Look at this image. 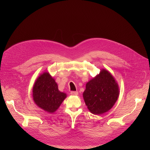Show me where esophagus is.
<instances>
[{"label": "esophagus", "mask_w": 150, "mask_h": 150, "mask_svg": "<svg viewBox=\"0 0 150 150\" xmlns=\"http://www.w3.org/2000/svg\"><path fill=\"white\" fill-rule=\"evenodd\" d=\"M71 95H74V96H77V95H78V94H79V92H77V91H72V92H71Z\"/></svg>", "instance_id": "34e87169"}]
</instances>
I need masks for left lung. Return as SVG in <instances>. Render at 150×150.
Segmentation results:
<instances>
[{
  "mask_svg": "<svg viewBox=\"0 0 150 150\" xmlns=\"http://www.w3.org/2000/svg\"><path fill=\"white\" fill-rule=\"evenodd\" d=\"M83 98L89 111L100 115L110 110L117 102L119 86L112 75L105 69L86 84Z\"/></svg>",
  "mask_w": 150,
  "mask_h": 150,
  "instance_id": "left-lung-1",
  "label": "left lung"
}]
</instances>
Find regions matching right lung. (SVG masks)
Returning a JSON list of instances; mask_svg holds the SVG:
<instances>
[{"instance_id": "add662e5", "label": "right lung", "mask_w": 150, "mask_h": 150, "mask_svg": "<svg viewBox=\"0 0 150 150\" xmlns=\"http://www.w3.org/2000/svg\"><path fill=\"white\" fill-rule=\"evenodd\" d=\"M35 103L48 113L55 112L67 97L66 93L61 92L55 80L47 71L37 78L32 89Z\"/></svg>"}]
</instances>
